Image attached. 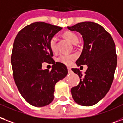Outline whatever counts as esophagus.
I'll list each match as a JSON object with an SVG mask.
<instances>
[{
  "mask_svg": "<svg viewBox=\"0 0 123 123\" xmlns=\"http://www.w3.org/2000/svg\"><path fill=\"white\" fill-rule=\"evenodd\" d=\"M68 72L69 73H71L72 71H71V69L70 68H68Z\"/></svg>",
  "mask_w": 123,
  "mask_h": 123,
  "instance_id": "esophagus-1",
  "label": "esophagus"
}]
</instances>
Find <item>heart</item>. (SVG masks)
Listing matches in <instances>:
<instances>
[{"label": "heart", "mask_w": 123, "mask_h": 123, "mask_svg": "<svg viewBox=\"0 0 123 123\" xmlns=\"http://www.w3.org/2000/svg\"><path fill=\"white\" fill-rule=\"evenodd\" d=\"M63 36L73 44H75L79 42V37L75 33L72 31H65L63 33ZM56 42H57V38L55 37H52L49 41L50 47L53 52H55L56 50ZM75 59H76V55L75 54H63L60 55V56L58 57V61L59 62L63 63L66 65H69L72 63Z\"/></svg>", "instance_id": "1"}]
</instances>
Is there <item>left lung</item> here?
I'll list each match as a JSON object with an SVG mask.
<instances>
[{"instance_id":"8db88e82","label":"left lung","mask_w":123,"mask_h":123,"mask_svg":"<svg viewBox=\"0 0 123 123\" xmlns=\"http://www.w3.org/2000/svg\"><path fill=\"white\" fill-rule=\"evenodd\" d=\"M68 28L82 35L84 46L76 63L88 66L84 75L79 69H71L80 78L79 84L71 89L72 97L78 104L91 106L104 97L112 85L117 61L115 43L111 35L94 22L78 23Z\"/></svg>"}]
</instances>
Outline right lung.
I'll return each instance as SVG.
<instances>
[{"label":"right lung","instance_id":"right-lung-1","mask_svg":"<svg viewBox=\"0 0 123 123\" xmlns=\"http://www.w3.org/2000/svg\"><path fill=\"white\" fill-rule=\"evenodd\" d=\"M62 29L44 22H35L22 29L14 40L11 55L14 81L22 97L33 106L50 104L56 82L68 74L63 63L53 60L49 44L50 38ZM43 62L52 64V70H43Z\"/></svg>","mask_w":123,"mask_h":123}]
</instances>
